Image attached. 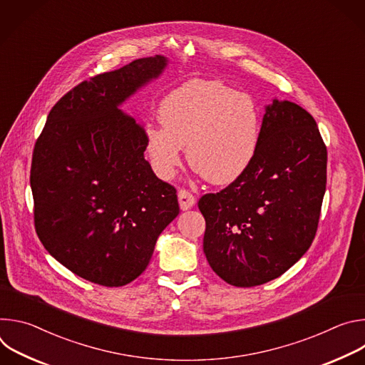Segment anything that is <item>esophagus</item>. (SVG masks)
<instances>
[{
    "mask_svg": "<svg viewBox=\"0 0 365 365\" xmlns=\"http://www.w3.org/2000/svg\"><path fill=\"white\" fill-rule=\"evenodd\" d=\"M178 197H179V206H180L182 211L190 210V207H192V206L195 205V202H196L195 196H193L189 190H186V189H180V190L178 192Z\"/></svg>",
    "mask_w": 365,
    "mask_h": 365,
    "instance_id": "1",
    "label": "esophagus"
}]
</instances>
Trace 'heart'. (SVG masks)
I'll return each mask as SVG.
<instances>
[{
	"label": "heart",
	"instance_id": "obj_1",
	"mask_svg": "<svg viewBox=\"0 0 365 365\" xmlns=\"http://www.w3.org/2000/svg\"><path fill=\"white\" fill-rule=\"evenodd\" d=\"M162 127L144 128V150L163 180L180 166L182 147L193 170L215 185L238 179L251 165L259 141L254 98L221 81L192 79L168 93L159 107Z\"/></svg>",
	"mask_w": 365,
	"mask_h": 365
}]
</instances>
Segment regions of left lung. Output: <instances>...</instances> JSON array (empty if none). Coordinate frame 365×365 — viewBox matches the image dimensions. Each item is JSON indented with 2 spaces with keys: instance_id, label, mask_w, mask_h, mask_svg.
Here are the masks:
<instances>
[{
  "instance_id": "8db88e82",
  "label": "left lung",
  "mask_w": 365,
  "mask_h": 365,
  "mask_svg": "<svg viewBox=\"0 0 365 365\" xmlns=\"http://www.w3.org/2000/svg\"><path fill=\"white\" fill-rule=\"evenodd\" d=\"M327 145L317 121L290 101L266 107L248 169L199 202L203 252L228 284L277 279L309 250L327 189Z\"/></svg>"
}]
</instances>
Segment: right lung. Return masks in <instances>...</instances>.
I'll list each match as a JSON object with an SVG mask.
<instances>
[{"label": "right lung", "instance_id": "right-lung-1", "mask_svg": "<svg viewBox=\"0 0 365 365\" xmlns=\"http://www.w3.org/2000/svg\"><path fill=\"white\" fill-rule=\"evenodd\" d=\"M168 65L155 55L81 82L50 110L31 159L34 227L76 276L125 286L179 215L176 189L144 159V127L121 103Z\"/></svg>", "mask_w": 365, "mask_h": 365}]
</instances>
